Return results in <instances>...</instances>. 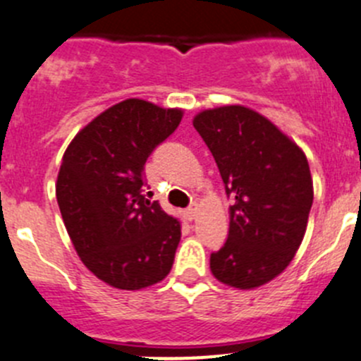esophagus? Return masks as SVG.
Wrapping results in <instances>:
<instances>
[{"mask_svg":"<svg viewBox=\"0 0 361 361\" xmlns=\"http://www.w3.org/2000/svg\"><path fill=\"white\" fill-rule=\"evenodd\" d=\"M197 209H199L197 204H192L190 208H187V212H185V215H187V219L190 220V222L195 219V216H197Z\"/></svg>","mask_w":361,"mask_h":361,"instance_id":"1","label":"esophagus"}]
</instances>
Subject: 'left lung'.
I'll use <instances>...</instances> for the list:
<instances>
[{
    "instance_id": "obj_1",
    "label": "left lung",
    "mask_w": 361,
    "mask_h": 361,
    "mask_svg": "<svg viewBox=\"0 0 361 361\" xmlns=\"http://www.w3.org/2000/svg\"><path fill=\"white\" fill-rule=\"evenodd\" d=\"M192 123L234 197L229 236L209 257L213 277L243 291L268 284L305 236L314 199L305 153L268 118L240 104L201 111Z\"/></svg>"
}]
</instances>
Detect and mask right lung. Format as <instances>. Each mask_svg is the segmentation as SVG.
<instances>
[{
  "mask_svg": "<svg viewBox=\"0 0 361 361\" xmlns=\"http://www.w3.org/2000/svg\"><path fill=\"white\" fill-rule=\"evenodd\" d=\"M183 109L118 102L70 141L56 199L80 261L111 288L137 291L173 268L181 222L142 195L145 164L180 125Z\"/></svg>",
  "mask_w": 361,
  "mask_h": 361,
  "instance_id": "right-lung-1",
  "label": "right lung"
}]
</instances>
